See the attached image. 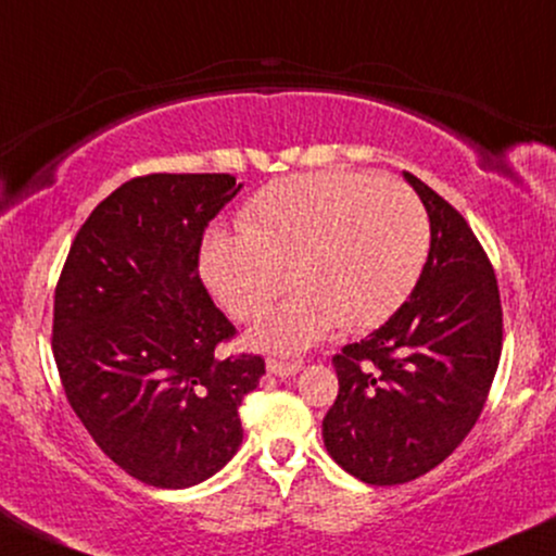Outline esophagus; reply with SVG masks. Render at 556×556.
Listing matches in <instances>:
<instances>
[{"instance_id":"obj_1","label":"esophagus","mask_w":556,"mask_h":556,"mask_svg":"<svg viewBox=\"0 0 556 556\" xmlns=\"http://www.w3.org/2000/svg\"><path fill=\"white\" fill-rule=\"evenodd\" d=\"M267 374L278 376V379H289V376H296L301 371V361H278V358H267Z\"/></svg>"}]
</instances>
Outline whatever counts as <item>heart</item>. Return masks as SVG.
<instances>
[{
    "label": "heart",
    "mask_w": 556,
    "mask_h": 556,
    "mask_svg": "<svg viewBox=\"0 0 556 556\" xmlns=\"http://www.w3.org/2000/svg\"><path fill=\"white\" fill-rule=\"evenodd\" d=\"M242 231H211L201 250L208 289L237 319H255L252 345L301 351L340 321L368 330L420 278L430 224L407 185L361 173H304L265 185L247 203Z\"/></svg>",
    "instance_id": "obj_1"
}]
</instances>
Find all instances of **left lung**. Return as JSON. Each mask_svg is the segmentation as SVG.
Returning <instances> with one entry per match:
<instances>
[{
  "label": "left lung",
  "mask_w": 556,
  "mask_h": 556,
  "mask_svg": "<svg viewBox=\"0 0 556 556\" xmlns=\"http://www.w3.org/2000/svg\"><path fill=\"white\" fill-rule=\"evenodd\" d=\"M430 218L417 286L389 321L332 358L338 400L321 420L327 454L366 484L435 469L475 428L503 351L497 278L464 216L404 173Z\"/></svg>",
  "instance_id": "8db88e82"
}]
</instances>
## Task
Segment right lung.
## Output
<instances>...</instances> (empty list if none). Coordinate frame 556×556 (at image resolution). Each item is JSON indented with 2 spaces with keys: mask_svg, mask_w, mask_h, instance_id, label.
Listing matches in <instances>:
<instances>
[{
  "mask_svg": "<svg viewBox=\"0 0 556 556\" xmlns=\"http://www.w3.org/2000/svg\"><path fill=\"white\" fill-rule=\"evenodd\" d=\"M242 185L231 175L123 182L74 239L53 299V358L87 433L143 484L214 477L242 443L239 404L260 355L222 358L235 325L205 291L203 231Z\"/></svg>",
  "mask_w": 556,
  "mask_h": 556,
  "instance_id": "add662e5",
  "label": "right lung"
}]
</instances>
